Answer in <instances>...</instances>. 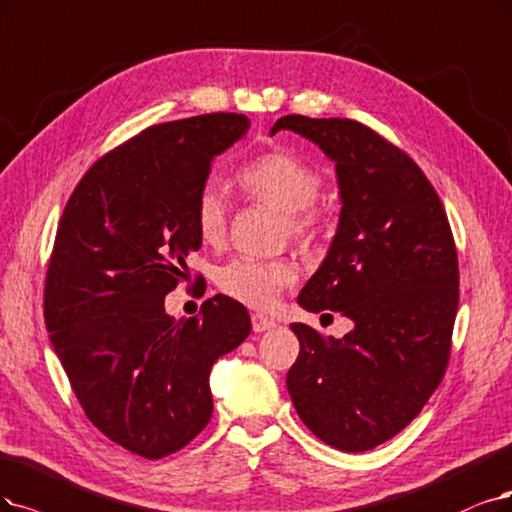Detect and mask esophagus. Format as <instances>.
<instances>
[{"mask_svg":"<svg viewBox=\"0 0 512 512\" xmlns=\"http://www.w3.org/2000/svg\"><path fill=\"white\" fill-rule=\"evenodd\" d=\"M251 323H253L255 333H266V331H272L276 327V320L263 316V314H253Z\"/></svg>","mask_w":512,"mask_h":512,"instance_id":"obj_1","label":"esophagus"}]
</instances>
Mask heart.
Returning a JSON list of instances; mask_svg holds the SVG:
<instances>
[{
	"instance_id": "1",
	"label": "heart",
	"mask_w": 512,
	"mask_h": 512,
	"mask_svg": "<svg viewBox=\"0 0 512 512\" xmlns=\"http://www.w3.org/2000/svg\"><path fill=\"white\" fill-rule=\"evenodd\" d=\"M251 200L282 213L287 232L297 240H314L325 225V213L314 204L323 185L318 170L289 149H272L240 168L236 177ZM227 225V204L221 187L206 181L196 198V227L204 242H219ZM295 280L285 261H261L240 257L217 272V287L240 304L255 310H270L280 291Z\"/></svg>"
}]
</instances>
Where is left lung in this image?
I'll return each instance as SVG.
<instances>
[{"mask_svg":"<svg viewBox=\"0 0 512 512\" xmlns=\"http://www.w3.org/2000/svg\"><path fill=\"white\" fill-rule=\"evenodd\" d=\"M335 162L337 232L301 289L308 312H342V339L293 323L299 356L287 373L295 411L320 441L367 451L399 434L441 384L458 312V253L445 208L405 151L342 118L285 116Z\"/></svg>","mask_w":512,"mask_h":512,"instance_id":"1","label":"left lung"}]
</instances>
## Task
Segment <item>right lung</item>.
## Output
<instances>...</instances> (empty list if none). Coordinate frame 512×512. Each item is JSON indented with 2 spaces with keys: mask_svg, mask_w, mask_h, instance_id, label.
<instances>
[{
  "mask_svg": "<svg viewBox=\"0 0 512 512\" xmlns=\"http://www.w3.org/2000/svg\"><path fill=\"white\" fill-rule=\"evenodd\" d=\"M249 126L242 113H206L145 128L88 168L56 232L44 291L52 348L88 420L147 460L202 432L208 375L251 333L227 295L192 318L164 310L202 246L196 198L211 162Z\"/></svg>",
  "mask_w": 512,
  "mask_h": 512,
  "instance_id": "obj_1",
  "label": "right lung"
}]
</instances>
